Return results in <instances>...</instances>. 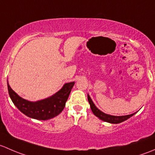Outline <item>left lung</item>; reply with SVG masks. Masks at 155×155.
<instances>
[{"instance_id": "left-lung-1", "label": "left lung", "mask_w": 155, "mask_h": 155, "mask_svg": "<svg viewBox=\"0 0 155 155\" xmlns=\"http://www.w3.org/2000/svg\"><path fill=\"white\" fill-rule=\"evenodd\" d=\"M87 98H88V101L89 104H90V108L91 110H92L93 114L95 115V116H97L98 118H99L101 120L104 121V122H107L112 124H119V123H121V122H124V121L127 120V119H128L129 118L133 116L136 113H134L130 115H126V116H119L106 114V113H103L102 111L100 110L98 108H97V107L95 106V104L93 103V101H92V99H91L89 94L87 95Z\"/></svg>"}]
</instances>
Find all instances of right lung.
<instances>
[{
	"label": "right lung",
	"instance_id": "add662e5",
	"mask_svg": "<svg viewBox=\"0 0 155 155\" xmlns=\"http://www.w3.org/2000/svg\"><path fill=\"white\" fill-rule=\"evenodd\" d=\"M74 82L66 83L58 92L51 96L36 101L24 99L12 90L7 81L9 97L15 106L24 114L32 119L38 120H48L60 114L66 106Z\"/></svg>",
	"mask_w": 155,
	"mask_h": 155
}]
</instances>
